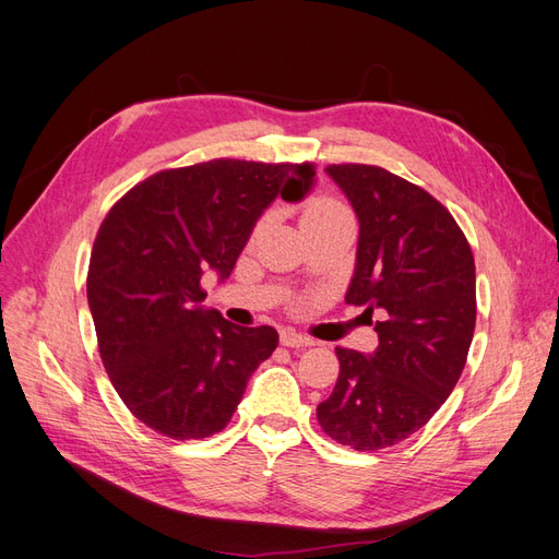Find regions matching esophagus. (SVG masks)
<instances>
[{"label": "esophagus", "mask_w": 559, "mask_h": 559, "mask_svg": "<svg viewBox=\"0 0 559 559\" xmlns=\"http://www.w3.org/2000/svg\"><path fill=\"white\" fill-rule=\"evenodd\" d=\"M280 341H282L284 347H310V345H314L312 337L296 333L294 329H284L282 335H280Z\"/></svg>", "instance_id": "esophagus-1"}]
</instances>
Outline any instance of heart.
Returning <instances> with one entry per match:
<instances>
[{
  "instance_id": "obj_1",
  "label": "heart",
  "mask_w": 559,
  "mask_h": 559,
  "mask_svg": "<svg viewBox=\"0 0 559 559\" xmlns=\"http://www.w3.org/2000/svg\"><path fill=\"white\" fill-rule=\"evenodd\" d=\"M337 218H354V216L345 202H341L337 198H331V195H314L306 202V207H302V226H306L308 233L314 228H321V226H329V224L337 222ZM267 222H270V214H265L257 224L253 235H259Z\"/></svg>"
}]
</instances>
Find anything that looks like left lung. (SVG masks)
<instances>
[{
	"label": "left lung",
	"instance_id": "8db88e82",
	"mask_svg": "<svg viewBox=\"0 0 559 559\" xmlns=\"http://www.w3.org/2000/svg\"><path fill=\"white\" fill-rule=\"evenodd\" d=\"M326 173L359 216L345 300L380 314V345L373 357L335 347L341 376L317 419L341 445L376 452L425 427L460 380L476 329V263L454 216L417 183L361 163Z\"/></svg>",
	"mask_w": 559,
	"mask_h": 559
}]
</instances>
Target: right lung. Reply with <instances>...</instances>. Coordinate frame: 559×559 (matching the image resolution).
I'll list each match as a JSON object with an SVG mask.
<instances>
[{"mask_svg":"<svg viewBox=\"0 0 559 559\" xmlns=\"http://www.w3.org/2000/svg\"><path fill=\"white\" fill-rule=\"evenodd\" d=\"M312 163L214 158L146 177L114 202L91 253L97 347L126 408L175 441L222 431L280 335L202 310L200 277H228L261 212L302 198Z\"/></svg>","mask_w":559,"mask_h":559,"instance_id":"add662e5","label":"right lung"}]
</instances>
